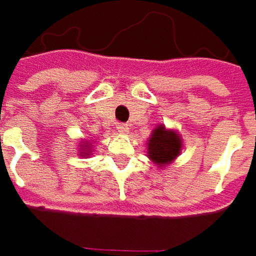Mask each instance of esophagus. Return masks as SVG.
Instances as JSON below:
<instances>
[{
	"mask_svg": "<svg viewBox=\"0 0 256 256\" xmlns=\"http://www.w3.org/2000/svg\"><path fill=\"white\" fill-rule=\"evenodd\" d=\"M116 128H118V132H120V134H128V130H130L126 124H120Z\"/></svg>",
	"mask_w": 256,
	"mask_h": 256,
	"instance_id": "34e87169",
	"label": "esophagus"
}]
</instances>
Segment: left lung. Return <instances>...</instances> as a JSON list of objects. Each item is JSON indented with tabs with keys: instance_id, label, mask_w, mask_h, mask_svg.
I'll use <instances>...</instances> for the list:
<instances>
[{
	"instance_id": "8db88e82",
	"label": "left lung",
	"mask_w": 256,
	"mask_h": 256,
	"mask_svg": "<svg viewBox=\"0 0 256 256\" xmlns=\"http://www.w3.org/2000/svg\"><path fill=\"white\" fill-rule=\"evenodd\" d=\"M183 146V138L178 131L160 124L148 138L147 157L157 168H166L180 156Z\"/></svg>"
}]
</instances>
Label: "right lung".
<instances>
[{"instance_id":"obj_1","label":"right lung","mask_w":256,"mask_h":256,"mask_svg":"<svg viewBox=\"0 0 256 256\" xmlns=\"http://www.w3.org/2000/svg\"><path fill=\"white\" fill-rule=\"evenodd\" d=\"M94 141H90V140H80L79 141V146H78V156L79 157H84V158H88L89 156H92V152H94Z\"/></svg>"}]
</instances>
